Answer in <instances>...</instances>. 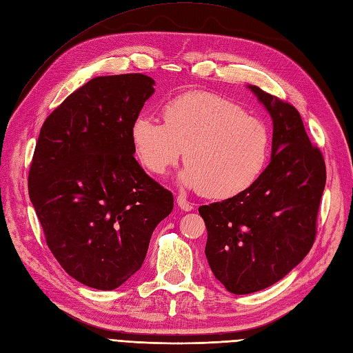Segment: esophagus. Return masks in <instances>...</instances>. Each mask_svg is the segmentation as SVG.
<instances>
[{
	"mask_svg": "<svg viewBox=\"0 0 353 353\" xmlns=\"http://www.w3.org/2000/svg\"><path fill=\"white\" fill-rule=\"evenodd\" d=\"M176 202H177V205L180 206V210H183V211H186V212L193 210V203H190V202L186 199L185 194H177Z\"/></svg>",
	"mask_w": 353,
	"mask_h": 353,
	"instance_id": "1",
	"label": "esophagus"
}]
</instances>
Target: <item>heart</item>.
Here are the masks:
<instances>
[{
  "instance_id": "heart-1",
  "label": "heart",
  "mask_w": 353,
  "mask_h": 353,
  "mask_svg": "<svg viewBox=\"0 0 353 353\" xmlns=\"http://www.w3.org/2000/svg\"><path fill=\"white\" fill-rule=\"evenodd\" d=\"M164 123L139 114L130 141L139 163L155 176L177 164L179 181L208 198L236 196L265 172L272 138L266 123L239 104L210 91H190L163 108Z\"/></svg>"
}]
</instances>
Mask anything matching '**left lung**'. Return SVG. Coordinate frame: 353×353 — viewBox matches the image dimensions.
Returning <instances> with one entry per match:
<instances>
[{"label":"left lung","instance_id":"left-lung-1","mask_svg":"<svg viewBox=\"0 0 353 353\" xmlns=\"http://www.w3.org/2000/svg\"><path fill=\"white\" fill-rule=\"evenodd\" d=\"M273 122L272 157L254 183L203 205L205 254L227 291L244 295L276 283L307 256L325 186V164L292 104L249 85Z\"/></svg>","mask_w":353,"mask_h":353}]
</instances>
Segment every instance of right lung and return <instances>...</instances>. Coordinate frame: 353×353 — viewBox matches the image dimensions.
I'll list each match as a JSON object with an SVG mask.
<instances>
[{"label":"right lung","instance_id":"right-lung-1","mask_svg":"<svg viewBox=\"0 0 353 353\" xmlns=\"http://www.w3.org/2000/svg\"><path fill=\"white\" fill-rule=\"evenodd\" d=\"M143 74L96 77L45 121L29 196L46 244L70 276L116 290L141 269L173 194L135 160L130 126L152 94Z\"/></svg>","mask_w":353,"mask_h":353}]
</instances>
